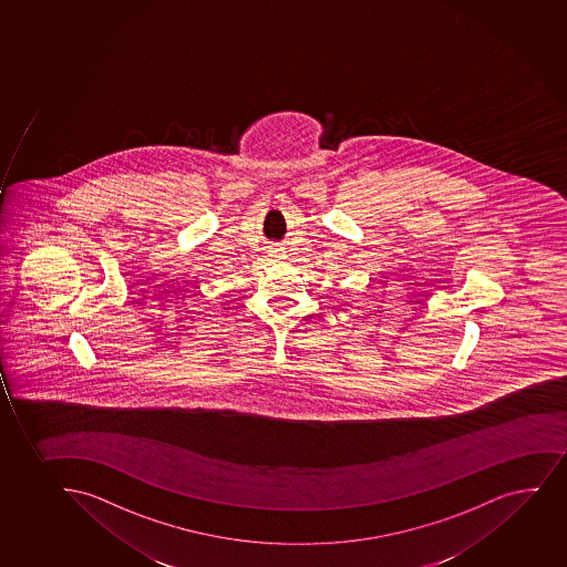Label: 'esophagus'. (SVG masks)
Segmentation results:
<instances>
[{
    "instance_id": "obj_1",
    "label": "esophagus",
    "mask_w": 567,
    "mask_h": 567,
    "mask_svg": "<svg viewBox=\"0 0 567 567\" xmlns=\"http://www.w3.org/2000/svg\"><path fill=\"white\" fill-rule=\"evenodd\" d=\"M276 251H281V249H274L272 254H276Z\"/></svg>"
}]
</instances>
